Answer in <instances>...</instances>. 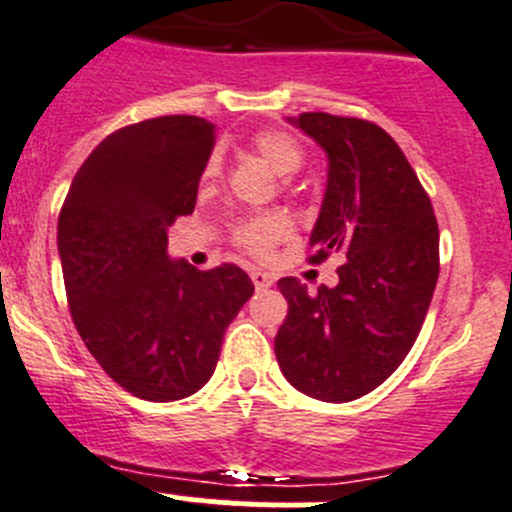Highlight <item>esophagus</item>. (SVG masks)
Returning a JSON list of instances; mask_svg holds the SVG:
<instances>
[{"instance_id": "1", "label": "esophagus", "mask_w": 512, "mask_h": 512, "mask_svg": "<svg viewBox=\"0 0 512 512\" xmlns=\"http://www.w3.org/2000/svg\"><path fill=\"white\" fill-rule=\"evenodd\" d=\"M251 281H254V286H256V291H263V288H268V286H273V276L271 273H266V271H251Z\"/></svg>"}]
</instances>
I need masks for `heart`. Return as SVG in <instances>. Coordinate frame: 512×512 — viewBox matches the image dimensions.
Returning <instances> with one entry per match:
<instances>
[{
	"label": "heart",
	"instance_id": "1",
	"mask_svg": "<svg viewBox=\"0 0 512 512\" xmlns=\"http://www.w3.org/2000/svg\"><path fill=\"white\" fill-rule=\"evenodd\" d=\"M251 146H254L256 154L281 176L298 174V171L303 169V164H306V151H303V146L298 144L291 134H286V131H258L254 139H251ZM219 171L221 159L214 154L206 161L204 179H216ZM288 234H291V224H288L286 216L258 214L236 226L234 241L246 251V254L263 258L271 254Z\"/></svg>",
	"mask_w": 512,
	"mask_h": 512
}]
</instances>
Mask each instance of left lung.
<instances>
[{
    "instance_id": "left-lung-1",
    "label": "left lung",
    "mask_w": 512,
    "mask_h": 512,
    "mask_svg": "<svg viewBox=\"0 0 512 512\" xmlns=\"http://www.w3.org/2000/svg\"><path fill=\"white\" fill-rule=\"evenodd\" d=\"M328 154L311 263L331 254L333 288L278 281L288 301L276 333L283 376L306 396L346 403L381 386L421 333L438 283V221L401 146L373 121L303 111L293 119Z\"/></svg>"
}]
</instances>
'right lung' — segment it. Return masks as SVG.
I'll use <instances>...</instances> for the list:
<instances>
[{
    "instance_id": "obj_1",
    "label": "right lung",
    "mask_w": 512,
    "mask_h": 512,
    "mask_svg": "<svg viewBox=\"0 0 512 512\" xmlns=\"http://www.w3.org/2000/svg\"><path fill=\"white\" fill-rule=\"evenodd\" d=\"M214 141L216 126L189 114L116 129L77 171L59 211L74 326L106 376L144 401L199 391L254 293L236 263L199 271L166 256V229L194 211Z\"/></svg>"
}]
</instances>
